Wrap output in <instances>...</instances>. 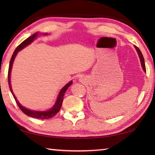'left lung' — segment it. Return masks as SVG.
Masks as SVG:
<instances>
[{
	"mask_svg": "<svg viewBox=\"0 0 155 155\" xmlns=\"http://www.w3.org/2000/svg\"><path fill=\"white\" fill-rule=\"evenodd\" d=\"M134 47H135L136 50L138 52V54H139V58H140V62H141V65H142L143 67V70L146 72V67H145V64H144V57H143V55L142 54V52H141V51H140V49L138 48L137 47H136V46H134Z\"/></svg>",
	"mask_w": 155,
	"mask_h": 155,
	"instance_id": "left-lung-1",
	"label": "left lung"
}]
</instances>
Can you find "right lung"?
<instances>
[{
    "mask_svg": "<svg viewBox=\"0 0 155 155\" xmlns=\"http://www.w3.org/2000/svg\"><path fill=\"white\" fill-rule=\"evenodd\" d=\"M38 34V32H36V33H35L34 35H32L31 37H28V38L26 39V40H25L22 42H21V43L20 44L15 50L14 52H13L12 57L11 58V61H10L8 72V85H9L10 90H11V93L13 95V97H14V98L15 99L16 103V104H17L19 108L23 112V113H24L25 114H27V116L31 117L39 118V119H49V118H51L54 116H55V115L58 113L59 110H60L61 106H62V101H63L64 95L65 92L67 91L68 88L72 84V81L69 82L67 84H66L65 86L62 88L61 91H60V93H59L57 100V101H56V103L53 106V107H52L51 110H49L48 111H42V112L31 110L30 109H28V108H25L24 107H22V105L18 103V101L16 100V98L15 97L14 93H12V90L11 85V81H11V72L12 63H13V61H14V60H15L16 55L17 54V52L21 51V49H22L23 48L27 47V46L29 44H31V42L35 40V38L37 37ZM47 35V34H45V35Z\"/></svg>",
    "mask_w": 155,
    "mask_h": 155,
    "instance_id": "obj_1",
    "label": "right lung"
}]
</instances>
